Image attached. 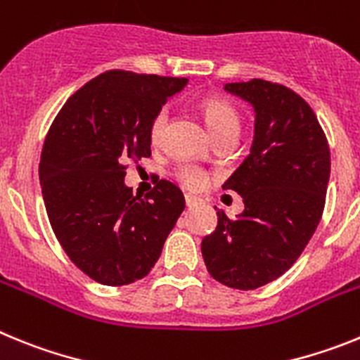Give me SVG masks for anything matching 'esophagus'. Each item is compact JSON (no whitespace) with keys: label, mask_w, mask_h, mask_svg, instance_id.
Returning a JSON list of instances; mask_svg holds the SVG:
<instances>
[{"label":"esophagus","mask_w":360,"mask_h":360,"mask_svg":"<svg viewBox=\"0 0 360 360\" xmlns=\"http://www.w3.org/2000/svg\"><path fill=\"white\" fill-rule=\"evenodd\" d=\"M200 200L196 198V196H191V195H186V205L187 207H195V205H198Z\"/></svg>","instance_id":"34e87169"}]
</instances>
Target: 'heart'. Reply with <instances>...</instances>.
<instances>
[{"mask_svg": "<svg viewBox=\"0 0 360 360\" xmlns=\"http://www.w3.org/2000/svg\"><path fill=\"white\" fill-rule=\"evenodd\" d=\"M200 110L203 113V119L207 122L209 129L212 135L218 136L225 131H238L240 126V119L227 98L219 97V95H207L200 101ZM167 119H169V110L167 108H160V110L153 115L151 122H149V141L153 144H158L164 136V129L167 126ZM174 178L182 184L184 187L191 191H200L207 186L209 173L203 167L196 164H182L174 169Z\"/></svg>", "mask_w": 360, "mask_h": 360, "instance_id": "heart-1", "label": "heart"}]
</instances>
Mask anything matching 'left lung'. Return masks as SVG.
I'll use <instances>...</instances> for the list:
<instances>
[{
  "mask_svg": "<svg viewBox=\"0 0 360 360\" xmlns=\"http://www.w3.org/2000/svg\"><path fill=\"white\" fill-rule=\"evenodd\" d=\"M225 90L256 111L250 155L224 184L241 195L245 211L238 218L216 212L202 256L216 281L254 290L285 274L314 236L326 202L330 148L314 110L287 86L252 79Z\"/></svg>",
  "mask_w": 360,
  "mask_h": 360,
  "instance_id": "left-lung-1",
  "label": "left lung"
}]
</instances>
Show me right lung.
<instances>
[{
    "mask_svg": "<svg viewBox=\"0 0 360 360\" xmlns=\"http://www.w3.org/2000/svg\"><path fill=\"white\" fill-rule=\"evenodd\" d=\"M186 84L110 70L79 88L46 133L39 180L50 225L73 265L101 285L148 276L186 207L167 180L144 198L124 186L128 162L151 157L153 115Z\"/></svg>",
    "mask_w": 360,
    "mask_h": 360,
    "instance_id": "1",
    "label": "right lung"
}]
</instances>
